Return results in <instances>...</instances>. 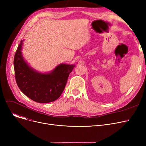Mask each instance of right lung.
<instances>
[{
	"label": "right lung",
	"mask_w": 146,
	"mask_h": 146,
	"mask_svg": "<svg viewBox=\"0 0 146 146\" xmlns=\"http://www.w3.org/2000/svg\"><path fill=\"white\" fill-rule=\"evenodd\" d=\"M22 43L21 40L13 60L18 86L23 94L35 102L48 103L57 100L63 93L68 76L74 66L61 64L50 73H38L29 67L23 59Z\"/></svg>",
	"instance_id": "1"
}]
</instances>
